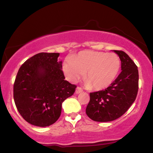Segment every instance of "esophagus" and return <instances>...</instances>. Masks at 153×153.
<instances>
[{
    "mask_svg": "<svg viewBox=\"0 0 153 153\" xmlns=\"http://www.w3.org/2000/svg\"><path fill=\"white\" fill-rule=\"evenodd\" d=\"M81 92H82V89L81 88L77 87L76 90H75V94H80V93H81Z\"/></svg>",
    "mask_w": 153,
    "mask_h": 153,
    "instance_id": "obj_1",
    "label": "esophagus"
}]
</instances>
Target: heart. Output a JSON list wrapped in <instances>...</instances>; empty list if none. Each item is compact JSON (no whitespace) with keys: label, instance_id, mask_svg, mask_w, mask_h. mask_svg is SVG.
<instances>
[{"label":"heart","instance_id":"obj_1","mask_svg":"<svg viewBox=\"0 0 153 153\" xmlns=\"http://www.w3.org/2000/svg\"><path fill=\"white\" fill-rule=\"evenodd\" d=\"M120 66V58L114 52L85 50L72 59H66L63 72L67 79L73 82L80 80L85 73L87 85L94 90H102L114 81Z\"/></svg>","mask_w":153,"mask_h":153}]
</instances>
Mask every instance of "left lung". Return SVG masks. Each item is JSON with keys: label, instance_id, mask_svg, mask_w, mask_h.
<instances>
[{"label": "left lung", "instance_id": "8db88e82", "mask_svg": "<svg viewBox=\"0 0 153 153\" xmlns=\"http://www.w3.org/2000/svg\"><path fill=\"white\" fill-rule=\"evenodd\" d=\"M114 51L121 59L122 72L105 90L90 93V101L85 112L95 122H111L122 117L134 103L137 95V66L124 51Z\"/></svg>", "mask_w": 153, "mask_h": 153}]
</instances>
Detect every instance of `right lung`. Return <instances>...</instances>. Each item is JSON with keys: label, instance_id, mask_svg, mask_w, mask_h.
I'll return each mask as SVG.
<instances>
[{"label": "right lung", "instance_id": "right-lung-1", "mask_svg": "<svg viewBox=\"0 0 153 153\" xmlns=\"http://www.w3.org/2000/svg\"><path fill=\"white\" fill-rule=\"evenodd\" d=\"M59 53L41 52L19 68L13 84V99L24 120L47 127L60 117L62 103L75 93L76 85L65 80Z\"/></svg>", "mask_w": 153, "mask_h": 153}]
</instances>
